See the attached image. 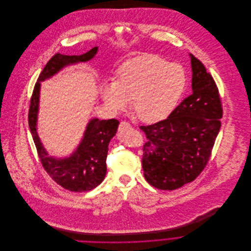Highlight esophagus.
Instances as JSON below:
<instances>
[{"label": "esophagus", "instance_id": "esophagus-1", "mask_svg": "<svg viewBox=\"0 0 251 251\" xmlns=\"http://www.w3.org/2000/svg\"><path fill=\"white\" fill-rule=\"evenodd\" d=\"M130 126H131L130 124H128L127 122H121V123H120V126H119V130L122 131V130H124V129H126V128H128V127H130Z\"/></svg>", "mask_w": 251, "mask_h": 251}]
</instances>
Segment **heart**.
Returning <instances> with one entry per match:
<instances>
[{
    "mask_svg": "<svg viewBox=\"0 0 251 251\" xmlns=\"http://www.w3.org/2000/svg\"><path fill=\"white\" fill-rule=\"evenodd\" d=\"M186 84L184 70L153 54H142L124 63L116 81L101 88L103 101L113 112H121L132 100L137 117L147 123L165 119L177 105Z\"/></svg>",
    "mask_w": 251,
    "mask_h": 251,
    "instance_id": "b5f03b06",
    "label": "heart"
}]
</instances>
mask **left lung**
<instances>
[{"label": "left lung", "instance_id": "8db88e82", "mask_svg": "<svg viewBox=\"0 0 251 251\" xmlns=\"http://www.w3.org/2000/svg\"><path fill=\"white\" fill-rule=\"evenodd\" d=\"M191 95L166 120L140 126L144 145V177L152 186L175 190L196 179L207 165L220 129L222 107L212 75L189 54Z\"/></svg>", "mask_w": 251, "mask_h": 251}]
</instances>
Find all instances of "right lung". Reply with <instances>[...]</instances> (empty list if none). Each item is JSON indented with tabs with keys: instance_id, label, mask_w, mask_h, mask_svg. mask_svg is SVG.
<instances>
[{
	"instance_id": "right-lung-1",
	"label": "right lung",
	"mask_w": 251,
	"mask_h": 251,
	"mask_svg": "<svg viewBox=\"0 0 251 251\" xmlns=\"http://www.w3.org/2000/svg\"><path fill=\"white\" fill-rule=\"evenodd\" d=\"M98 50L99 47L97 46L80 56L62 54L53 56L38 76L29 110V127L43 168L58 184L74 192L92 190L104 179L108 145L117 132L119 121L116 119H91L86 126L83 138L70 156H51L41 143L37 133L40 82L53 77L66 67L92 60Z\"/></svg>"
}]
</instances>
